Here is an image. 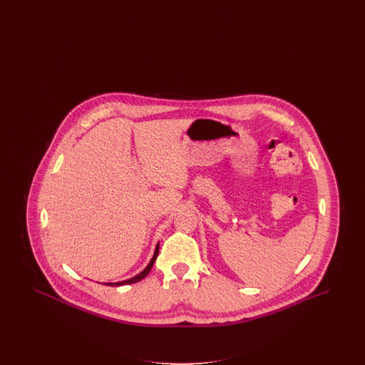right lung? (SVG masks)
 Segmentation results:
<instances>
[{"mask_svg": "<svg viewBox=\"0 0 365 365\" xmlns=\"http://www.w3.org/2000/svg\"><path fill=\"white\" fill-rule=\"evenodd\" d=\"M158 249H160V243H157L156 249H155V253H153V257L152 260L149 261V264L146 265V268L143 271H140L138 275L133 277V278L127 279V280H122V282H115V283H103V284H108V286H123V284H131V283H137L139 280H142L143 278H146V275L150 272L155 261H156L157 256H158Z\"/></svg>", "mask_w": 365, "mask_h": 365, "instance_id": "add662e5", "label": "right lung"}]
</instances>
